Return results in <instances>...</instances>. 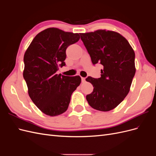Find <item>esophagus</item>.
<instances>
[{"label":"esophagus","mask_w":156,"mask_h":156,"mask_svg":"<svg viewBox=\"0 0 156 156\" xmlns=\"http://www.w3.org/2000/svg\"><path fill=\"white\" fill-rule=\"evenodd\" d=\"M81 81H82V83H84V82H85V78H84V77H82V78H81Z\"/></svg>","instance_id":"obj_1"}]
</instances>
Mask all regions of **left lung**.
<instances>
[{"instance_id":"1","label":"left lung","mask_w":156,"mask_h":156,"mask_svg":"<svg viewBox=\"0 0 156 156\" xmlns=\"http://www.w3.org/2000/svg\"><path fill=\"white\" fill-rule=\"evenodd\" d=\"M80 35L92 64L103 66L100 78L86 79L94 87L87 100L94 109L109 111L129 92L136 71L135 52L125 37L114 31L98 30Z\"/></svg>"}]
</instances>
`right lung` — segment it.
Here are the masks:
<instances>
[{"mask_svg":"<svg viewBox=\"0 0 156 156\" xmlns=\"http://www.w3.org/2000/svg\"><path fill=\"white\" fill-rule=\"evenodd\" d=\"M78 33L49 28L37 34L24 55V77L29 95L44 114L55 116L68 109L71 96L81 82L73 77L56 74L66 65V50L79 41Z\"/></svg>","mask_w":156,"mask_h":156,"instance_id":"right-lung-1","label":"right lung"}]
</instances>
